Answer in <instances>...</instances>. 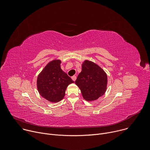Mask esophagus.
<instances>
[{
    "mask_svg": "<svg viewBox=\"0 0 150 150\" xmlns=\"http://www.w3.org/2000/svg\"><path fill=\"white\" fill-rule=\"evenodd\" d=\"M71 78H72V79L74 81H75L76 80V76H75V75H74V76H72L71 77Z\"/></svg>",
    "mask_w": 150,
    "mask_h": 150,
    "instance_id": "obj_1",
    "label": "esophagus"
}]
</instances>
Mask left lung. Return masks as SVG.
Returning a JSON list of instances; mask_svg holds the SVG:
<instances>
[{
  "instance_id": "obj_1",
  "label": "left lung",
  "mask_w": 150,
  "mask_h": 150,
  "mask_svg": "<svg viewBox=\"0 0 150 150\" xmlns=\"http://www.w3.org/2000/svg\"><path fill=\"white\" fill-rule=\"evenodd\" d=\"M108 76L97 64L85 60L82 65V71L78 75L75 84L80 88L83 98L87 101H94L105 92Z\"/></svg>"
}]
</instances>
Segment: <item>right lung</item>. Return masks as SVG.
<instances>
[{
  "label": "right lung",
  "instance_id": "add662e5",
  "mask_svg": "<svg viewBox=\"0 0 150 150\" xmlns=\"http://www.w3.org/2000/svg\"><path fill=\"white\" fill-rule=\"evenodd\" d=\"M60 63V60L51 61L37 77V85L40 94L52 103L62 100L68 85L74 82L62 70Z\"/></svg>",
  "mask_w": 150,
  "mask_h": 150
}]
</instances>
